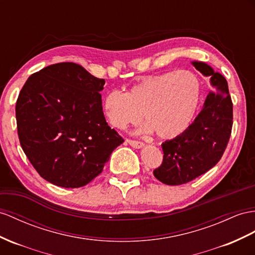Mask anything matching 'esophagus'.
Masks as SVG:
<instances>
[{
  "instance_id": "1",
  "label": "esophagus",
  "mask_w": 255,
  "mask_h": 255,
  "mask_svg": "<svg viewBox=\"0 0 255 255\" xmlns=\"http://www.w3.org/2000/svg\"><path fill=\"white\" fill-rule=\"evenodd\" d=\"M127 142H128L129 145H131L134 148H142L143 146H144V143L140 142V141H134V140L127 139Z\"/></svg>"
}]
</instances>
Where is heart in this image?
<instances>
[{"instance_id": "b5f03b06", "label": "heart", "mask_w": 255, "mask_h": 255, "mask_svg": "<svg viewBox=\"0 0 255 255\" xmlns=\"http://www.w3.org/2000/svg\"><path fill=\"white\" fill-rule=\"evenodd\" d=\"M200 99V82L193 72L179 70L149 75L126 94L111 90L103 99V112L111 125L124 129L136 125L142 114L144 131L170 140L190 127Z\"/></svg>"}]
</instances>
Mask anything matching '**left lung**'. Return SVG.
<instances>
[{"instance_id":"left-lung-1","label":"left lung","mask_w":255,"mask_h":255,"mask_svg":"<svg viewBox=\"0 0 255 255\" xmlns=\"http://www.w3.org/2000/svg\"><path fill=\"white\" fill-rule=\"evenodd\" d=\"M192 64L210 77L213 90L192 125L161 144L164 159L154 175L167 185L185 184L210 170L221 159L232 132L233 102L225 77L205 62Z\"/></svg>"}]
</instances>
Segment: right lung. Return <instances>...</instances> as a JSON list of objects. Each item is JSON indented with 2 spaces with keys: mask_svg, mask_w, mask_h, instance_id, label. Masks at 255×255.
<instances>
[{
  "mask_svg": "<svg viewBox=\"0 0 255 255\" xmlns=\"http://www.w3.org/2000/svg\"><path fill=\"white\" fill-rule=\"evenodd\" d=\"M106 81L82 65L61 62L32 74L18 96L20 145L43 179L76 188L99 175L124 139L106 121Z\"/></svg>",
  "mask_w": 255,
  "mask_h": 255,
  "instance_id": "add662e5",
  "label": "right lung"
}]
</instances>
